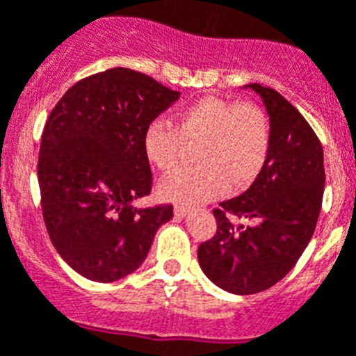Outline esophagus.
Here are the masks:
<instances>
[{
	"mask_svg": "<svg viewBox=\"0 0 356 356\" xmlns=\"http://www.w3.org/2000/svg\"><path fill=\"white\" fill-rule=\"evenodd\" d=\"M187 213H189V207H185V205H181V204L175 205V214L178 216V218H184Z\"/></svg>",
	"mask_w": 356,
	"mask_h": 356,
	"instance_id": "1",
	"label": "esophagus"
}]
</instances>
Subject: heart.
Here are the masks:
<instances>
[{
  "instance_id": "heart-1",
  "label": "heart",
  "mask_w": 356,
  "mask_h": 356,
  "mask_svg": "<svg viewBox=\"0 0 356 356\" xmlns=\"http://www.w3.org/2000/svg\"><path fill=\"white\" fill-rule=\"evenodd\" d=\"M185 142H202L195 154L200 165L165 178L160 191L178 204H204L227 189H243L260 175L271 149V125L257 105L209 96L181 108L176 127L152 120L143 132L147 160L161 172L180 165Z\"/></svg>"
}]
</instances>
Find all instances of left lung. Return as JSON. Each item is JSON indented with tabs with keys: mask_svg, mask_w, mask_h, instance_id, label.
<instances>
[{
	"mask_svg": "<svg viewBox=\"0 0 356 356\" xmlns=\"http://www.w3.org/2000/svg\"><path fill=\"white\" fill-rule=\"evenodd\" d=\"M266 104L271 149L245 193L213 209L216 233L198 248L205 277L234 295L273 287L295 267L315 233L325 171L322 143L280 92L249 83ZM248 219L234 226L230 216Z\"/></svg>",
	"mask_w": 356,
	"mask_h": 356,
	"instance_id": "1",
	"label": "left lung"
}]
</instances>
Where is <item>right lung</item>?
Listing matches in <instances>:
<instances>
[{
	"label": "right lung",
	"instance_id": "right-lung-1",
	"mask_svg": "<svg viewBox=\"0 0 356 356\" xmlns=\"http://www.w3.org/2000/svg\"><path fill=\"white\" fill-rule=\"evenodd\" d=\"M180 92L114 67L79 79L47 118L38 158L47 233L67 264L94 282L136 271L172 205L134 207L151 193L143 132Z\"/></svg>",
	"mask_w": 356,
	"mask_h": 356
}]
</instances>
